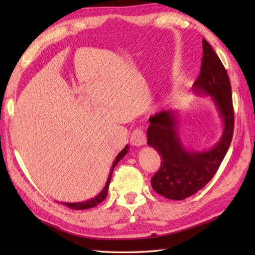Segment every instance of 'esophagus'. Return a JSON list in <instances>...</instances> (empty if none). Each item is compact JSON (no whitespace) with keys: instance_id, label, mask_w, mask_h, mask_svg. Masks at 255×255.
<instances>
[{"instance_id":"34e87169","label":"esophagus","mask_w":255,"mask_h":255,"mask_svg":"<svg viewBox=\"0 0 255 255\" xmlns=\"http://www.w3.org/2000/svg\"><path fill=\"white\" fill-rule=\"evenodd\" d=\"M145 141H147V137H145L143 130H141V129H134L130 137L131 144L134 145V147H141V145L145 144Z\"/></svg>"}]
</instances>
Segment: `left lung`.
Listing matches in <instances>:
<instances>
[{
    "label": "left lung",
    "instance_id": "1",
    "mask_svg": "<svg viewBox=\"0 0 255 255\" xmlns=\"http://www.w3.org/2000/svg\"><path fill=\"white\" fill-rule=\"evenodd\" d=\"M200 73L193 84L196 95L209 96L223 121V133L214 147L197 151L187 148L180 134L177 111H163L149 118L147 143L158 151L161 166L151 178L154 191L169 199L182 200L196 194L217 172L234 136L235 113L231 84L223 62L203 39Z\"/></svg>",
    "mask_w": 255,
    "mask_h": 255
}]
</instances>
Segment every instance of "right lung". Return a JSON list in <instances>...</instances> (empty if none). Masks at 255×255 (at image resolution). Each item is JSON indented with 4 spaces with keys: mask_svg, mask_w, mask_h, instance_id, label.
Returning a JSON list of instances; mask_svg holds the SVG:
<instances>
[{
    "mask_svg": "<svg viewBox=\"0 0 255 255\" xmlns=\"http://www.w3.org/2000/svg\"><path fill=\"white\" fill-rule=\"evenodd\" d=\"M128 150H129V145L127 144L126 147H125L121 152L118 153V155L115 158V160H114L113 162V165L111 167V172H110V175H108V178L106 181V184L104 188L102 189V191L99 193V195L97 196L91 198L89 200H85V202H81V203H64V202H61L60 204L67 206V207L71 208V209H78V210H83V209H89V208H92V207H95L96 205H99L101 202H103L107 196L108 194V186H110V183H111V178H112V174H113V171L114 169H115V166L117 165V163L119 161H121L125 155H126L128 153ZM59 203V202H58Z\"/></svg>",
    "mask_w": 255,
    "mask_h": 255,
    "instance_id": "1",
    "label": "right lung"
}]
</instances>
